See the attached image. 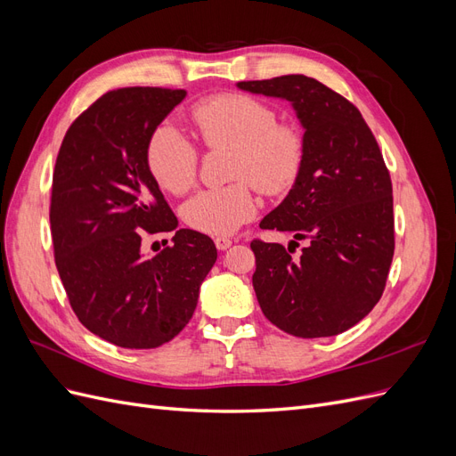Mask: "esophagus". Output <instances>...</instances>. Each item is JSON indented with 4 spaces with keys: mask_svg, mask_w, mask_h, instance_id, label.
Instances as JSON below:
<instances>
[{
    "mask_svg": "<svg viewBox=\"0 0 456 456\" xmlns=\"http://www.w3.org/2000/svg\"><path fill=\"white\" fill-rule=\"evenodd\" d=\"M215 245L218 251H226L228 247L232 245V240L230 238H215Z\"/></svg>",
    "mask_w": 456,
    "mask_h": 456,
    "instance_id": "34e87169",
    "label": "esophagus"
}]
</instances>
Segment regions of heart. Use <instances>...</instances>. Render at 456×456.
<instances>
[{
    "label": "heart",
    "instance_id": "1",
    "mask_svg": "<svg viewBox=\"0 0 456 456\" xmlns=\"http://www.w3.org/2000/svg\"><path fill=\"white\" fill-rule=\"evenodd\" d=\"M191 119L207 146L233 151L230 178L236 183L191 198L183 207L190 228L226 236L255 216L253 186L265 196H280L297 183L305 163V139L291 123L278 121L270 104L249 94L223 93L198 102ZM146 165L165 191L183 196L196 184L200 150L165 123L150 136Z\"/></svg>",
    "mask_w": 456,
    "mask_h": 456
}]
</instances>
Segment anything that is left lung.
Segmentation results:
<instances>
[{
  "mask_svg": "<svg viewBox=\"0 0 456 456\" xmlns=\"http://www.w3.org/2000/svg\"><path fill=\"white\" fill-rule=\"evenodd\" d=\"M240 89L293 104L305 127V163L293 188L262 218V230L293 236L251 241L253 287L268 320L285 333H344L375 308L394 256V198L375 134L342 94L302 74L240 81ZM306 239L295 259L291 244Z\"/></svg>",
  "mask_w": 456,
  "mask_h": 456,
  "instance_id": "8db88e82",
  "label": "left lung"
}]
</instances>
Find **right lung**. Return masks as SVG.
<instances>
[{"label": "right lung", "mask_w": 456, "mask_h": 456, "mask_svg": "<svg viewBox=\"0 0 456 456\" xmlns=\"http://www.w3.org/2000/svg\"><path fill=\"white\" fill-rule=\"evenodd\" d=\"M184 96L161 87L108 91L66 131L54 163V265L81 325L121 348H158L181 333L216 260L213 240L186 228L156 256L141 253L144 233L178 224L148 171L146 146Z\"/></svg>", "instance_id": "1"}]
</instances>
